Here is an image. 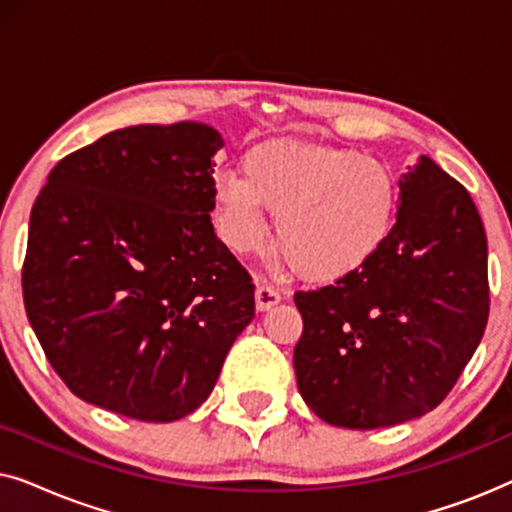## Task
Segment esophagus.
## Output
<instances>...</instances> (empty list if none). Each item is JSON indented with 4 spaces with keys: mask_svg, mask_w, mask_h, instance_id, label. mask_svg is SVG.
<instances>
[{
    "mask_svg": "<svg viewBox=\"0 0 512 512\" xmlns=\"http://www.w3.org/2000/svg\"><path fill=\"white\" fill-rule=\"evenodd\" d=\"M279 300H282V293H279L277 286H272L268 279L258 277L256 279V307L261 312L270 310V307H275Z\"/></svg>",
    "mask_w": 512,
    "mask_h": 512,
    "instance_id": "34e87169",
    "label": "esophagus"
}]
</instances>
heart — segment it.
Returning <instances> with one entry per match:
<instances>
[{
	"label": "heart",
	"mask_w": 512,
	"mask_h": 512,
	"mask_svg": "<svg viewBox=\"0 0 512 512\" xmlns=\"http://www.w3.org/2000/svg\"><path fill=\"white\" fill-rule=\"evenodd\" d=\"M244 179H214L216 228L237 254L265 247L277 214V240L307 277L333 279L361 268L396 221V184L389 167L352 149L272 144L244 158Z\"/></svg>",
	"instance_id": "b5f03b06"
}]
</instances>
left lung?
<instances>
[{"label": "left lung", "mask_w": 512, "mask_h": 512, "mask_svg": "<svg viewBox=\"0 0 512 512\" xmlns=\"http://www.w3.org/2000/svg\"><path fill=\"white\" fill-rule=\"evenodd\" d=\"M389 240L361 268L293 300L298 391L342 429H382L440 405L489 317L487 235L471 195L429 156L398 179Z\"/></svg>", "instance_id": "left-lung-1"}]
</instances>
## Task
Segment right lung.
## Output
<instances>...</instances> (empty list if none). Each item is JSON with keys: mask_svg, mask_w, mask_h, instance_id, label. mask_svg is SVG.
I'll list each match as a JSON object with an SVG mask.
<instances>
[{"mask_svg": "<svg viewBox=\"0 0 512 512\" xmlns=\"http://www.w3.org/2000/svg\"><path fill=\"white\" fill-rule=\"evenodd\" d=\"M205 123L132 125L69 153L30 214L27 319L81 401L174 422L212 394L254 319L249 272L214 233Z\"/></svg>", "mask_w": 512, "mask_h": 512, "instance_id": "right-lung-1", "label": "right lung"}]
</instances>
